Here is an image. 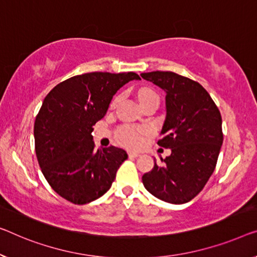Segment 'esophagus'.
Instances as JSON below:
<instances>
[{"instance_id":"1","label":"esophagus","mask_w":257,"mask_h":257,"mask_svg":"<svg viewBox=\"0 0 257 257\" xmlns=\"http://www.w3.org/2000/svg\"><path fill=\"white\" fill-rule=\"evenodd\" d=\"M140 156V153H137V152H129L128 153V157L130 159H134V158H137V157Z\"/></svg>"}]
</instances>
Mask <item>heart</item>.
Here are the masks:
<instances>
[{"instance_id":"heart-1","label":"heart","mask_w":257,"mask_h":257,"mask_svg":"<svg viewBox=\"0 0 257 257\" xmlns=\"http://www.w3.org/2000/svg\"><path fill=\"white\" fill-rule=\"evenodd\" d=\"M139 100L141 104L147 101L156 100L159 101V95L157 94L156 91L152 89H149V87H144V89H141L139 91ZM118 100V97H116L110 104V107H114ZM145 134V130L143 129H136L133 127H129V125H125V127H122L118 132V137L122 141V143L127 145L129 148H139L142 144V141H143V135Z\"/></svg>"}]
</instances>
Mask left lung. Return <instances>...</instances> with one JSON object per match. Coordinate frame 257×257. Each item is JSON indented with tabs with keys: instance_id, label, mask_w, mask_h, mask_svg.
I'll return each instance as SVG.
<instances>
[{
	"instance_id": "8db88e82",
	"label": "left lung",
	"mask_w": 257,
	"mask_h": 257,
	"mask_svg": "<svg viewBox=\"0 0 257 257\" xmlns=\"http://www.w3.org/2000/svg\"><path fill=\"white\" fill-rule=\"evenodd\" d=\"M166 92V117L159 147L171 156L142 177L149 193L172 204L193 200L216 168L223 144L221 115L200 83L172 71L141 74Z\"/></svg>"
}]
</instances>
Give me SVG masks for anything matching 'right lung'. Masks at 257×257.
<instances>
[{
  "label": "right lung",
  "mask_w": 257,
  "mask_h": 257,
  "mask_svg": "<svg viewBox=\"0 0 257 257\" xmlns=\"http://www.w3.org/2000/svg\"><path fill=\"white\" fill-rule=\"evenodd\" d=\"M134 79H141L135 72H87L57 84L44 99L34 122L38 163L67 201L83 205L102 196L128 158L113 145L97 150L91 133L116 91Z\"/></svg>",
  "instance_id": "1"
}]
</instances>
